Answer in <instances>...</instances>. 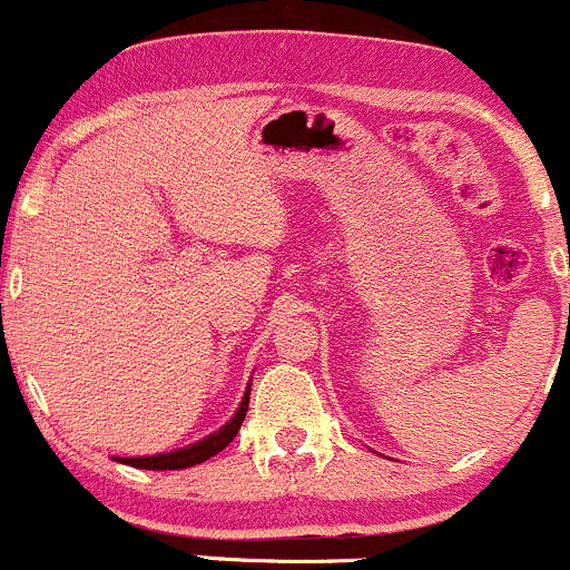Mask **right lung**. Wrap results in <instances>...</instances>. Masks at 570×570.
<instances>
[{
  "mask_svg": "<svg viewBox=\"0 0 570 570\" xmlns=\"http://www.w3.org/2000/svg\"><path fill=\"white\" fill-rule=\"evenodd\" d=\"M248 395H252V386H248L246 395H243L233 419H229L227 424H222L216 433L205 435L203 441L189 443V446H184V449H175V452L151 454V458H116V462H124V465H132V468H142V471H180V468H191V465H199V462L216 458V454L222 452V449L237 435V430H240L243 419H246V411H248Z\"/></svg>",
  "mask_w": 570,
  "mask_h": 570,
  "instance_id": "obj_1",
  "label": "right lung"
}]
</instances>
